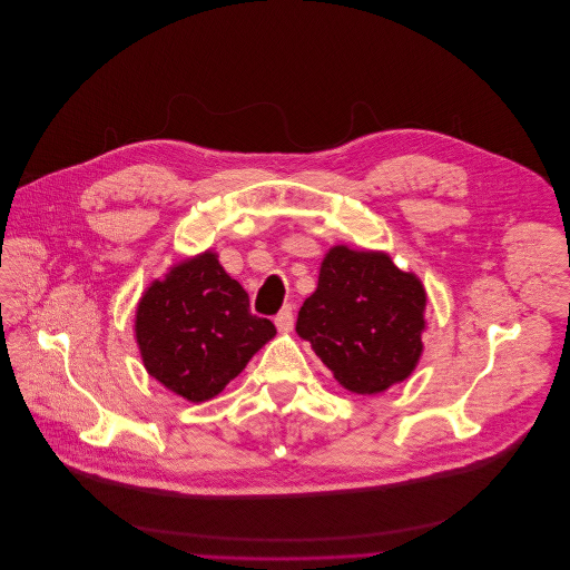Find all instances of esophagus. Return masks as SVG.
Listing matches in <instances>:
<instances>
[{
	"mask_svg": "<svg viewBox=\"0 0 570 570\" xmlns=\"http://www.w3.org/2000/svg\"><path fill=\"white\" fill-rule=\"evenodd\" d=\"M274 323H276V327H278L281 332H289V330L294 327V312H292V305H285V307L276 314Z\"/></svg>",
	"mask_w": 570,
	"mask_h": 570,
	"instance_id": "1",
	"label": "esophagus"
}]
</instances>
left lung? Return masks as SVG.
I'll return each instance as SVG.
<instances>
[{
    "label": "left lung",
    "instance_id": "1",
    "mask_svg": "<svg viewBox=\"0 0 570 570\" xmlns=\"http://www.w3.org/2000/svg\"><path fill=\"white\" fill-rule=\"evenodd\" d=\"M424 305L420 281L389 256L334 247L323 258L316 292L298 309L296 332L341 386L375 395L415 368Z\"/></svg>",
    "mask_w": 570,
    "mask_h": 570
}]
</instances>
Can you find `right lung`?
Masks as SVG:
<instances>
[{
	"label": "right lung",
	"mask_w": 570,
	"mask_h": 570,
	"mask_svg": "<svg viewBox=\"0 0 570 570\" xmlns=\"http://www.w3.org/2000/svg\"><path fill=\"white\" fill-rule=\"evenodd\" d=\"M135 330L148 373L188 402L215 397L276 334L210 252L148 287Z\"/></svg>",
	"instance_id": "obj_1"
}]
</instances>
